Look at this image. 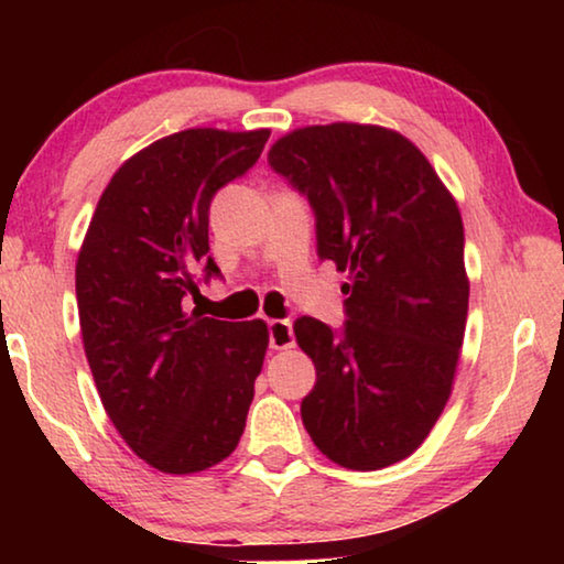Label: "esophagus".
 <instances>
[{
    "mask_svg": "<svg viewBox=\"0 0 564 564\" xmlns=\"http://www.w3.org/2000/svg\"><path fill=\"white\" fill-rule=\"evenodd\" d=\"M269 344H272V349H292V346H295L292 323L290 321H269Z\"/></svg>",
    "mask_w": 564,
    "mask_h": 564,
    "instance_id": "1",
    "label": "esophagus"
}]
</instances>
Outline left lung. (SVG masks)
Here are the masks:
<instances>
[{"label":"left lung","mask_w":564,"mask_h":564,"mask_svg":"<svg viewBox=\"0 0 564 564\" xmlns=\"http://www.w3.org/2000/svg\"><path fill=\"white\" fill-rule=\"evenodd\" d=\"M269 166L307 197L318 257L349 272L346 323L311 315L295 338L315 365L300 415L349 469H382L423 444L449 400L469 282L459 207L429 159L380 126L292 130Z\"/></svg>","instance_id":"left-lung-1"}]
</instances>
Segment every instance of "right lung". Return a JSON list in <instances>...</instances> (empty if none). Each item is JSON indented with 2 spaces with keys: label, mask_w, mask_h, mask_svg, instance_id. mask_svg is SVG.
I'll return each instance as SVG.
<instances>
[{
  "label": "right lung",
  "mask_w": 564,
  "mask_h": 564,
  "mask_svg": "<svg viewBox=\"0 0 564 564\" xmlns=\"http://www.w3.org/2000/svg\"><path fill=\"white\" fill-rule=\"evenodd\" d=\"M269 130L192 128L122 164L99 197L76 261L87 361L115 429L169 475L236 449L264 365V321L184 313L220 276L207 241L215 192L257 164Z\"/></svg>",
  "instance_id": "right-lung-1"
}]
</instances>
